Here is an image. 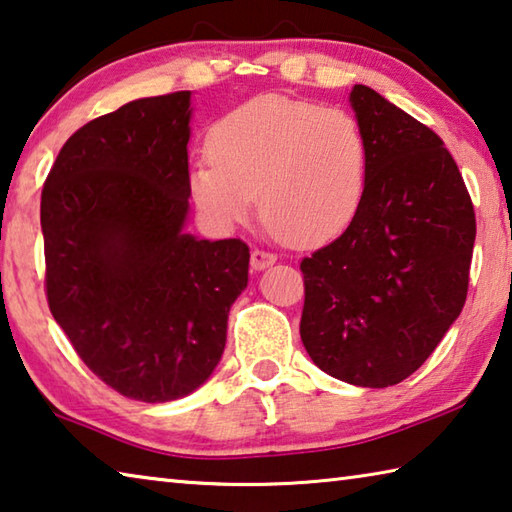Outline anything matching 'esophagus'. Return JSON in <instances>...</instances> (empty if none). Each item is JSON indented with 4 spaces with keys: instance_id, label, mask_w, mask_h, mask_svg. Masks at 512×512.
<instances>
[{
    "instance_id": "1",
    "label": "esophagus",
    "mask_w": 512,
    "mask_h": 512,
    "mask_svg": "<svg viewBox=\"0 0 512 512\" xmlns=\"http://www.w3.org/2000/svg\"><path fill=\"white\" fill-rule=\"evenodd\" d=\"M274 263H276V256L270 254V251L265 249L251 251V267H254V270H265V267H270Z\"/></svg>"
}]
</instances>
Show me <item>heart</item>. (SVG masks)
Instances as JSON below:
<instances>
[{"label":"heart","mask_w":512,"mask_h":512,"mask_svg":"<svg viewBox=\"0 0 512 512\" xmlns=\"http://www.w3.org/2000/svg\"><path fill=\"white\" fill-rule=\"evenodd\" d=\"M211 161L191 170V195L222 229L265 222L299 247L344 233L364 202L369 141L353 114L285 96L251 101L213 125Z\"/></svg>","instance_id":"1"}]
</instances>
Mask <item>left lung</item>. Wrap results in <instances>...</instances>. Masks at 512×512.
I'll return each instance as SVG.
<instances>
[{"instance_id": "left-lung-1", "label": "left lung", "mask_w": 512, "mask_h": 512, "mask_svg": "<svg viewBox=\"0 0 512 512\" xmlns=\"http://www.w3.org/2000/svg\"><path fill=\"white\" fill-rule=\"evenodd\" d=\"M351 105L369 141V182L351 227L301 261L299 330L321 371L382 389L420 369L461 315L477 220L434 130L366 85Z\"/></svg>"}]
</instances>
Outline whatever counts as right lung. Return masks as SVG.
I'll return each mask as SVG.
<instances>
[{
  "label": "right lung",
  "mask_w": 512,
  "mask_h": 512,
  "mask_svg": "<svg viewBox=\"0 0 512 512\" xmlns=\"http://www.w3.org/2000/svg\"><path fill=\"white\" fill-rule=\"evenodd\" d=\"M188 121L191 92L98 116L67 139L42 188L51 315L89 371L141 402L206 382L247 288L245 242L184 233Z\"/></svg>",
  "instance_id": "add662e5"
}]
</instances>
